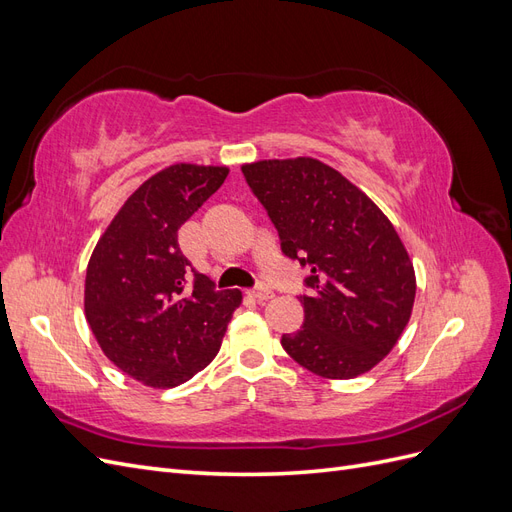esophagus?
I'll use <instances>...</instances> for the list:
<instances>
[{
  "label": "esophagus",
  "instance_id": "obj_1",
  "mask_svg": "<svg viewBox=\"0 0 512 512\" xmlns=\"http://www.w3.org/2000/svg\"><path fill=\"white\" fill-rule=\"evenodd\" d=\"M252 297L258 299V301H267L273 297V290L267 286V284H258L254 290H252Z\"/></svg>",
  "mask_w": 512,
  "mask_h": 512
}]
</instances>
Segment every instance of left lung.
I'll return each instance as SVG.
<instances>
[{"instance_id": "obj_1", "label": "left lung", "mask_w": 512, "mask_h": 512, "mask_svg": "<svg viewBox=\"0 0 512 512\" xmlns=\"http://www.w3.org/2000/svg\"><path fill=\"white\" fill-rule=\"evenodd\" d=\"M243 177L280 235L309 267L303 327L284 350L316 376L348 380L378 365L404 333L416 280L393 224L335 168L314 158L245 164Z\"/></svg>"}]
</instances>
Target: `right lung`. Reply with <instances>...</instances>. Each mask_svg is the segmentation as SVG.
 Segmentation results:
<instances>
[{"mask_svg": "<svg viewBox=\"0 0 512 512\" xmlns=\"http://www.w3.org/2000/svg\"><path fill=\"white\" fill-rule=\"evenodd\" d=\"M226 166L175 164L147 179L108 224L85 277V316L123 374L173 389L218 354L239 290H215L179 247V228L220 190Z\"/></svg>", "mask_w": 512, "mask_h": 512, "instance_id": "obj_1", "label": "right lung"}]
</instances>
